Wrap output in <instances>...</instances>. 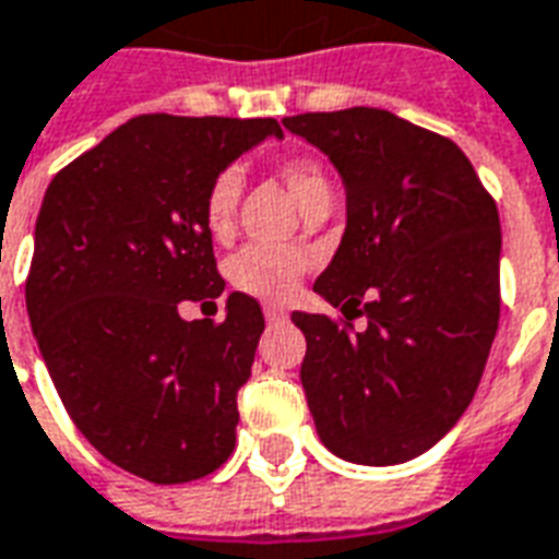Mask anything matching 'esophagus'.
Masks as SVG:
<instances>
[{"instance_id": "esophagus-1", "label": "esophagus", "mask_w": 559, "mask_h": 559, "mask_svg": "<svg viewBox=\"0 0 559 559\" xmlns=\"http://www.w3.org/2000/svg\"><path fill=\"white\" fill-rule=\"evenodd\" d=\"M263 317H266V322H284L287 320V311L278 308V305H263Z\"/></svg>"}]
</instances>
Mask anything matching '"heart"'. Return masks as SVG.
<instances>
[{
	"label": "heart",
	"instance_id": "1",
	"mask_svg": "<svg viewBox=\"0 0 559 559\" xmlns=\"http://www.w3.org/2000/svg\"><path fill=\"white\" fill-rule=\"evenodd\" d=\"M284 186L290 189L293 201L299 210H308L320 198H332V183L322 165L308 156H293L278 165ZM239 195H242V175L237 168H227L210 183L204 201V218L210 234L216 239H227L234 230ZM311 258L299 248H242L237 258L227 263V278L246 296L263 301H287L299 287L301 275L308 272Z\"/></svg>",
	"mask_w": 559,
	"mask_h": 559
}]
</instances>
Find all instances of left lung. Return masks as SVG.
<instances>
[{
	"label": "left lung",
	"instance_id": "8db88e82",
	"mask_svg": "<svg viewBox=\"0 0 559 559\" xmlns=\"http://www.w3.org/2000/svg\"><path fill=\"white\" fill-rule=\"evenodd\" d=\"M329 156L346 230L313 290L346 320L293 311L320 441L355 465L436 448L471 406L500 317V218L468 156L394 111L284 118Z\"/></svg>",
	"mask_w": 559,
	"mask_h": 559
}]
</instances>
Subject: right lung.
<instances>
[{
	"mask_svg": "<svg viewBox=\"0 0 559 559\" xmlns=\"http://www.w3.org/2000/svg\"><path fill=\"white\" fill-rule=\"evenodd\" d=\"M269 135H284L272 118H132L52 177L37 213L26 311L52 384L103 456L159 486L206 477L237 441L263 311L246 293L222 322L177 308L225 290L206 189Z\"/></svg>",
	"mask_w": 559,
	"mask_h": 559,
	"instance_id": "add662e5",
	"label": "right lung"
}]
</instances>
